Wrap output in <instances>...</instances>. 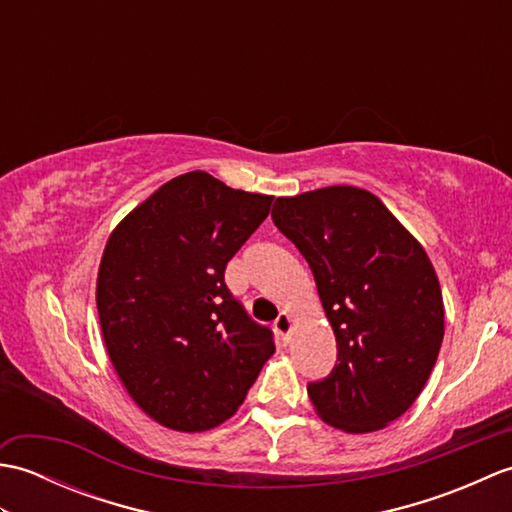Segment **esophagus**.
Instances as JSON below:
<instances>
[{"label":"esophagus","mask_w":512,"mask_h":512,"mask_svg":"<svg viewBox=\"0 0 512 512\" xmlns=\"http://www.w3.org/2000/svg\"><path fill=\"white\" fill-rule=\"evenodd\" d=\"M290 330H292V319H290V314H286V312H281L279 317L275 319V332H277V336H279V341L281 343H288V336H290Z\"/></svg>","instance_id":"obj_1"}]
</instances>
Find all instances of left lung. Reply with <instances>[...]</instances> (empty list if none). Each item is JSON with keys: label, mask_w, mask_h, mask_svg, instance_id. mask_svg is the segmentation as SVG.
<instances>
[{"label": "left lung", "mask_w": 512, "mask_h": 512, "mask_svg": "<svg viewBox=\"0 0 512 512\" xmlns=\"http://www.w3.org/2000/svg\"><path fill=\"white\" fill-rule=\"evenodd\" d=\"M273 222L306 257L336 336L334 369L308 383L314 409L347 433L383 429L418 398L442 345L427 253L376 195L343 184L277 198Z\"/></svg>", "instance_id": "1"}]
</instances>
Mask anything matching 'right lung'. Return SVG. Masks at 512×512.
Instances as JSON below:
<instances>
[{
	"mask_svg": "<svg viewBox=\"0 0 512 512\" xmlns=\"http://www.w3.org/2000/svg\"><path fill=\"white\" fill-rule=\"evenodd\" d=\"M273 195L204 171L169 180L107 239L96 306L107 354L136 405L176 431H206L242 405L275 334L224 281Z\"/></svg>",
	"mask_w": 512,
	"mask_h": 512,
	"instance_id": "add662e5",
	"label": "right lung"
}]
</instances>
